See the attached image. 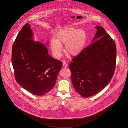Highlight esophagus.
<instances>
[{
  "label": "esophagus",
  "instance_id": "esophagus-1",
  "mask_svg": "<svg viewBox=\"0 0 128 128\" xmlns=\"http://www.w3.org/2000/svg\"><path fill=\"white\" fill-rule=\"evenodd\" d=\"M68 66V64H67V63L66 62H63V66L64 67H67Z\"/></svg>",
  "mask_w": 128,
  "mask_h": 128
}]
</instances>
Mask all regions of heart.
Masks as SVG:
<instances>
[{
    "instance_id": "obj_1",
    "label": "heart",
    "mask_w": 128,
    "mask_h": 128,
    "mask_svg": "<svg viewBox=\"0 0 128 128\" xmlns=\"http://www.w3.org/2000/svg\"><path fill=\"white\" fill-rule=\"evenodd\" d=\"M86 34L84 30L73 27H67L58 31L55 34V39L50 41V47L55 57L61 56L62 46L65 44L67 53L72 56L80 54L85 46Z\"/></svg>"
}]
</instances>
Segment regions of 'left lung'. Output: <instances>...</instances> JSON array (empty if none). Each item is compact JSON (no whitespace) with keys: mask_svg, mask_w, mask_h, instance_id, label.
Segmentation results:
<instances>
[{"mask_svg":"<svg viewBox=\"0 0 128 128\" xmlns=\"http://www.w3.org/2000/svg\"><path fill=\"white\" fill-rule=\"evenodd\" d=\"M96 28L98 30L93 43L73 58L69 65L73 87L84 98L94 96L106 87L116 67L114 41L102 27Z\"/></svg>","mask_w":128,"mask_h":128,"instance_id":"obj_1","label":"left lung"}]
</instances>
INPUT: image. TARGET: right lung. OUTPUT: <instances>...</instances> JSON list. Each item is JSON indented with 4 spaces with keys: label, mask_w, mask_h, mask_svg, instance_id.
Wrapping results in <instances>:
<instances>
[{
    "label": "right lung",
    "mask_w": 128,
    "mask_h": 128,
    "mask_svg": "<svg viewBox=\"0 0 128 128\" xmlns=\"http://www.w3.org/2000/svg\"><path fill=\"white\" fill-rule=\"evenodd\" d=\"M32 38L30 25L26 24L12 46V66L18 84L32 94L43 96L55 86L62 62L49 55L44 44Z\"/></svg>",
    "instance_id": "right-lung-1"
}]
</instances>
